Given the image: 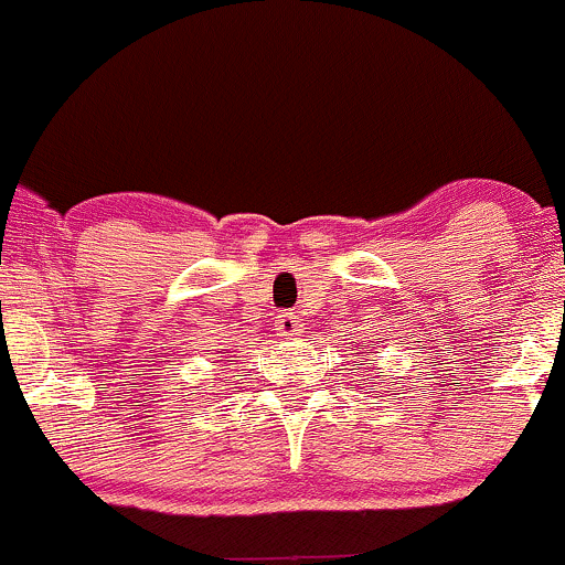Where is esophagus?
Returning <instances> with one entry per match:
<instances>
[{"instance_id":"34e87169","label":"esophagus","mask_w":565,"mask_h":565,"mask_svg":"<svg viewBox=\"0 0 565 565\" xmlns=\"http://www.w3.org/2000/svg\"><path fill=\"white\" fill-rule=\"evenodd\" d=\"M277 331H280V337H299V318L294 312H282V316H277Z\"/></svg>"}]
</instances>
